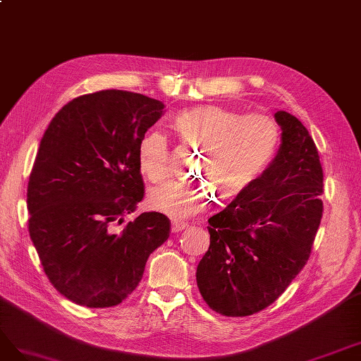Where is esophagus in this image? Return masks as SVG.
Wrapping results in <instances>:
<instances>
[{
    "instance_id": "obj_1",
    "label": "esophagus",
    "mask_w": 361,
    "mask_h": 361,
    "mask_svg": "<svg viewBox=\"0 0 361 361\" xmlns=\"http://www.w3.org/2000/svg\"><path fill=\"white\" fill-rule=\"evenodd\" d=\"M188 228V224L185 222H178V220H173L172 222V232H181Z\"/></svg>"
}]
</instances>
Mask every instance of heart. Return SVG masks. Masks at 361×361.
Masks as SVG:
<instances>
[{"label":"heart","mask_w":361,"mask_h":361,"mask_svg":"<svg viewBox=\"0 0 361 361\" xmlns=\"http://www.w3.org/2000/svg\"><path fill=\"white\" fill-rule=\"evenodd\" d=\"M173 127L185 144L201 147L200 173L224 197H234L257 181L269 168L281 142V129L269 114H241L220 104L184 109ZM137 166L151 183L165 181L171 173L166 136L147 132L137 145ZM214 190L205 185L168 183L151 190L149 205L176 220L204 212L213 202Z\"/></svg>","instance_id":"heart-1"}]
</instances>
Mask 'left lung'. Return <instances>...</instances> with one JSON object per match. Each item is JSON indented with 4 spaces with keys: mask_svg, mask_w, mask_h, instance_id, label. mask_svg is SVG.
Instances as JSON below:
<instances>
[{
    "mask_svg": "<svg viewBox=\"0 0 361 361\" xmlns=\"http://www.w3.org/2000/svg\"><path fill=\"white\" fill-rule=\"evenodd\" d=\"M282 144L262 176L208 219L210 247L196 269L205 303L224 317H249L281 297L303 270L322 219L324 173L306 127L274 114Z\"/></svg>",
    "mask_w": 361,
    "mask_h": 361,
    "instance_id": "obj_1",
    "label": "left lung"
}]
</instances>
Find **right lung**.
Returning <instances> with one entry per match:
<instances>
[{
	"label": "right lung",
	"instance_id": "obj_1",
	"mask_svg": "<svg viewBox=\"0 0 361 361\" xmlns=\"http://www.w3.org/2000/svg\"><path fill=\"white\" fill-rule=\"evenodd\" d=\"M164 108L137 92L103 90L64 104L42 137L27 190L28 231L49 282L76 305H120L169 237L161 213L122 224L144 197L139 141Z\"/></svg>",
	"mask_w": 361,
	"mask_h": 361
}]
</instances>
